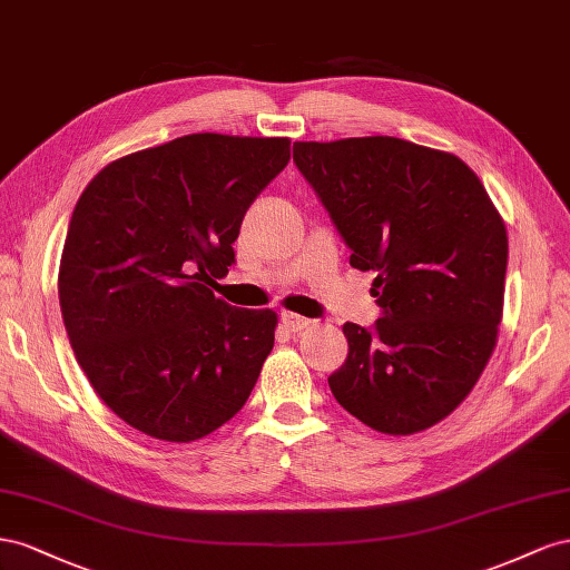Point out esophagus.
Listing matches in <instances>:
<instances>
[{"mask_svg": "<svg viewBox=\"0 0 570 570\" xmlns=\"http://www.w3.org/2000/svg\"><path fill=\"white\" fill-rule=\"evenodd\" d=\"M282 324L288 332H301L307 327V324H311V320L303 315H296V313H282Z\"/></svg>", "mask_w": 570, "mask_h": 570, "instance_id": "esophagus-1", "label": "esophagus"}]
</instances>
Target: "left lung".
<instances>
[{
	"label": "left lung",
	"instance_id": "8db88e82",
	"mask_svg": "<svg viewBox=\"0 0 570 570\" xmlns=\"http://www.w3.org/2000/svg\"><path fill=\"white\" fill-rule=\"evenodd\" d=\"M294 161L351 250L377 272L382 317L346 322L330 389L384 434L444 420L497 346L509 238L475 171L451 153L392 138L294 142Z\"/></svg>",
	"mask_w": 570,
	"mask_h": 570
}]
</instances>
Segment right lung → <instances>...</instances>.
<instances>
[{
  "label": "right lung",
  "instance_id": "add662e5",
  "mask_svg": "<svg viewBox=\"0 0 570 570\" xmlns=\"http://www.w3.org/2000/svg\"><path fill=\"white\" fill-rule=\"evenodd\" d=\"M288 138L193 134L111 161L80 195L59 265L78 365L109 409L165 442H195L248 401L276 313L217 298L250 203Z\"/></svg>",
  "mask_w": 570,
  "mask_h": 570
}]
</instances>
